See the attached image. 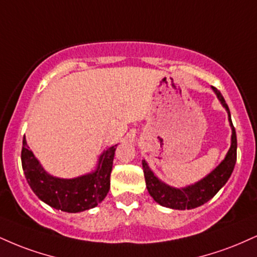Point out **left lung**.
Wrapping results in <instances>:
<instances>
[{
    "mask_svg": "<svg viewBox=\"0 0 257 257\" xmlns=\"http://www.w3.org/2000/svg\"><path fill=\"white\" fill-rule=\"evenodd\" d=\"M212 89L217 94L219 101H220V104L225 107L227 112L228 122H230L231 131H232L230 150L227 151L226 156L221 160V163L213 171L209 172L202 179L195 182L194 184L182 188H175L164 183L163 181H160L154 175V172L150 169L146 160H142V168H144L147 190L150 195L153 197V200L157 203H159L160 206L168 207V208L172 209H181V211H183V209H193L199 206H202L207 201L211 200L226 184L231 174H232L237 159L236 131H234L232 120H231L230 110H228V106L224 97L213 86Z\"/></svg>",
    "mask_w": 257,
    "mask_h": 257,
    "instance_id": "left-lung-1",
    "label": "left lung"
}]
</instances>
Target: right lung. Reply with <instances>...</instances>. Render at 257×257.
<instances>
[{
    "label": "right lung",
    "mask_w": 257,
    "mask_h": 257,
    "mask_svg": "<svg viewBox=\"0 0 257 257\" xmlns=\"http://www.w3.org/2000/svg\"><path fill=\"white\" fill-rule=\"evenodd\" d=\"M116 147L103 151L92 172L75 178H60L45 171L24 137L21 164L27 183L43 202L58 211L79 213L94 208L109 193Z\"/></svg>",
    "instance_id": "add662e5"
}]
</instances>
